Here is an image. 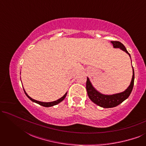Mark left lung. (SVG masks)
Here are the masks:
<instances>
[{"mask_svg":"<svg viewBox=\"0 0 146 146\" xmlns=\"http://www.w3.org/2000/svg\"><path fill=\"white\" fill-rule=\"evenodd\" d=\"M111 43L113 44V48H120L123 51L128 54V55L130 56V54L127 51L125 47L120 42L111 41ZM133 84H134V70H133V76L130 84H129L128 88L125 91H123V92L117 93L112 95L102 94L99 92L98 91L94 88V87L92 84V83L88 77L86 81V90L89 98L94 103L99 106L104 108H110L115 107L119 104H120L121 103H122L125 100H126L129 96L131 91H132Z\"/></svg>","mask_w":146,"mask_h":146,"instance_id":"8db88e82","label":"left lung"}]
</instances>
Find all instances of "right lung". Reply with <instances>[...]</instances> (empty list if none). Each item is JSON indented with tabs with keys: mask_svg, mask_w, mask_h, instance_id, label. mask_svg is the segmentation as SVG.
<instances>
[{
	"mask_svg": "<svg viewBox=\"0 0 146 146\" xmlns=\"http://www.w3.org/2000/svg\"><path fill=\"white\" fill-rule=\"evenodd\" d=\"M24 91H25V94L27 95V96L28 98H29L30 100H31V101H33V102H35V103H36V104H38L39 105L42 106H44V107H51V106H55V105L58 104H59L60 102H61L62 101L64 100V98H66V94H67V92H66V93L62 97L58 99V100H56V101L51 102H42L37 101V100H36L33 99V98H32L30 97L27 94V92H26L25 90H24Z\"/></svg>",
	"mask_w": 146,
	"mask_h": 146,
	"instance_id": "obj_1",
	"label": "right lung"
}]
</instances>
